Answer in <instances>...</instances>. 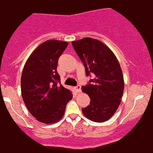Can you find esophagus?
Returning a JSON list of instances; mask_svg holds the SVG:
<instances>
[{
    "label": "esophagus",
    "mask_w": 153,
    "mask_h": 153,
    "mask_svg": "<svg viewBox=\"0 0 153 153\" xmlns=\"http://www.w3.org/2000/svg\"><path fill=\"white\" fill-rule=\"evenodd\" d=\"M75 89L77 92H80L81 91V86L80 85H77L76 87H75Z\"/></svg>",
    "instance_id": "34e87169"
}]
</instances>
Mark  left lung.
Masks as SVG:
<instances>
[{
    "instance_id": "obj_1",
    "label": "left lung",
    "mask_w": 153,
    "mask_h": 153,
    "mask_svg": "<svg viewBox=\"0 0 153 153\" xmlns=\"http://www.w3.org/2000/svg\"><path fill=\"white\" fill-rule=\"evenodd\" d=\"M71 44L85 67L86 75L94 74L89 83L82 87L90 98L82 112L93 122L107 121L119 107L123 94L125 84L120 63L110 48L97 39L84 38Z\"/></svg>"
}]
</instances>
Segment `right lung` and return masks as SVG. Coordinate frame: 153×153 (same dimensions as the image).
<instances>
[{"label":"right lung","instance_id":"obj_1","mask_svg":"<svg viewBox=\"0 0 153 153\" xmlns=\"http://www.w3.org/2000/svg\"><path fill=\"white\" fill-rule=\"evenodd\" d=\"M68 42L48 40L41 44L27 59L21 79L25 105L38 121L57 123L64 116L72 93L60 83L58 59Z\"/></svg>","mask_w":153,"mask_h":153}]
</instances>
